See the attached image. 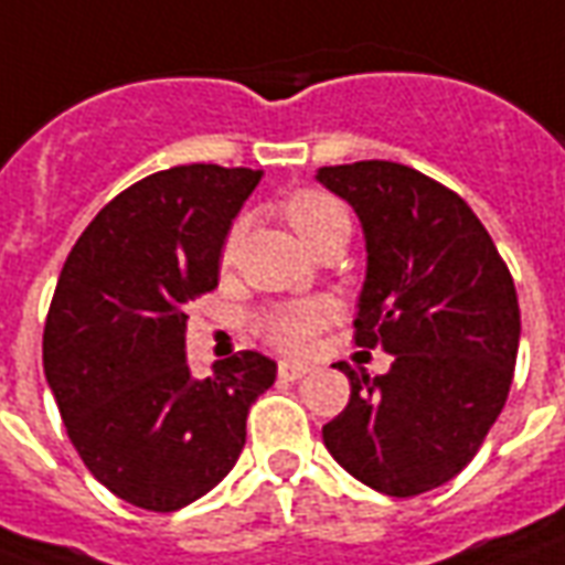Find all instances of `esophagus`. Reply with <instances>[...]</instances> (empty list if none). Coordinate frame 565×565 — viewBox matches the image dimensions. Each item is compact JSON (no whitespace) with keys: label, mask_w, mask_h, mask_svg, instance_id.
<instances>
[{"label":"esophagus","mask_w":565,"mask_h":565,"mask_svg":"<svg viewBox=\"0 0 565 565\" xmlns=\"http://www.w3.org/2000/svg\"><path fill=\"white\" fill-rule=\"evenodd\" d=\"M310 367L307 364H298V361H279V379H286V382H295V379L307 376Z\"/></svg>","instance_id":"1"}]
</instances>
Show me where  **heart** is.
<instances>
[{
    "label": "heart",
    "instance_id": "1",
    "mask_svg": "<svg viewBox=\"0 0 565 565\" xmlns=\"http://www.w3.org/2000/svg\"><path fill=\"white\" fill-rule=\"evenodd\" d=\"M282 216H286L288 225L300 234V241L307 243L310 249H316V243L324 241L331 232L349 225V213H345L343 204L333 195L316 192V189H303V192H295L291 198H286L282 201ZM241 234L243 225H234L228 241H225V249H222L225 265L237 253ZM328 319H331V307L319 303V300L279 303V307H270V310L258 316L255 331L262 333L265 343L277 345L282 352H300L303 345L310 343L312 333L319 331Z\"/></svg>",
    "mask_w": 565,
    "mask_h": 565
}]
</instances>
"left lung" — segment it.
Masks as SVG:
<instances>
[{
    "label": "left lung",
    "mask_w": 565,
    "mask_h": 565,
    "mask_svg": "<svg viewBox=\"0 0 565 565\" xmlns=\"http://www.w3.org/2000/svg\"><path fill=\"white\" fill-rule=\"evenodd\" d=\"M316 180L364 232L355 343L394 355L382 376L337 367L352 394L322 427L324 448L379 493L434 491L476 457L509 397L521 340L512 274L467 201L415 168L370 159Z\"/></svg>",
    "instance_id": "obj_1"
}]
</instances>
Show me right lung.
I'll list each match as a JSON object with an SVG mask.
<instances>
[{
	"mask_svg": "<svg viewBox=\"0 0 565 565\" xmlns=\"http://www.w3.org/2000/svg\"><path fill=\"white\" fill-rule=\"evenodd\" d=\"M262 171L177 164L143 177L77 237L44 324V376L86 469L119 500L177 512L220 484L277 364L186 361V307L220 286L234 216Z\"/></svg>",
	"mask_w": 565,
	"mask_h": 565,
	"instance_id": "1",
	"label": "right lung"
}]
</instances>
